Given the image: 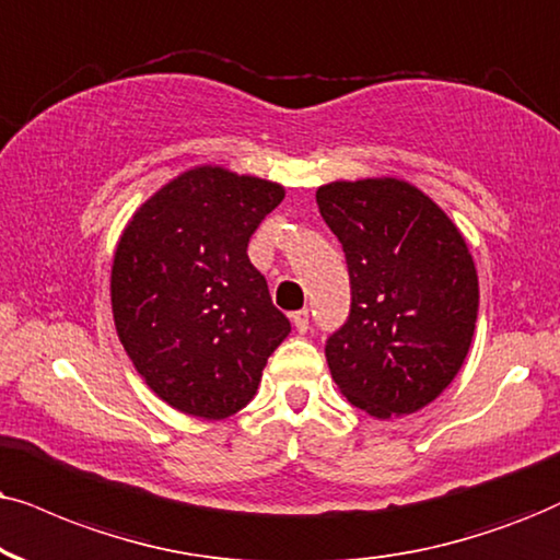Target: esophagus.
Here are the masks:
<instances>
[{
    "instance_id": "1",
    "label": "esophagus",
    "mask_w": 560,
    "mask_h": 560,
    "mask_svg": "<svg viewBox=\"0 0 560 560\" xmlns=\"http://www.w3.org/2000/svg\"><path fill=\"white\" fill-rule=\"evenodd\" d=\"M292 323L294 328L300 332H307L310 328V310H296V313H292Z\"/></svg>"
}]
</instances>
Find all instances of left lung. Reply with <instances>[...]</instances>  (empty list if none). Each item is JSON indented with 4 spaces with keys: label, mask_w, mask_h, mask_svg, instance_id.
<instances>
[{
    "label": "left lung",
    "mask_w": 560,
    "mask_h": 560,
    "mask_svg": "<svg viewBox=\"0 0 560 560\" xmlns=\"http://www.w3.org/2000/svg\"><path fill=\"white\" fill-rule=\"evenodd\" d=\"M315 198L351 281L349 317L325 341L338 390L377 419L429 406L476 330L478 273L465 237L406 180H338Z\"/></svg>",
    "instance_id": "1"
}]
</instances>
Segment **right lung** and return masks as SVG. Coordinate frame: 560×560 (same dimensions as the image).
Returning <instances> with one entry per match:
<instances>
[{
	"label": "right lung",
	"instance_id": "obj_1",
	"mask_svg": "<svg viewBox=\"0 0 560 560\" xmlns=\"http://www.w3.org/2000/svg\"><path fill=\"white\" fill-rule=\"evenodd\" d=\"M281 198L279 183L203 165L141 203L118 240V338L147 385L183 413L217 421L245 408L292 330L247 258Z\"/></svg>",
	"mask_w": 560,
	"mask_h": 560
}]
</instances>
